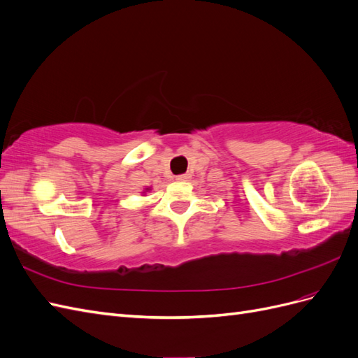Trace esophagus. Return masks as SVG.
Instances as JSON below:
<instances>
[{
  "label": "esophagus",
  "mask_w": 358,
  "mask_h": 358,
  "mask_svg": "<svg viewBox=\"0 0 358 358\" xmlns=\"http://www.w3.org/2000/svg\"><path fill=\"white\" fill-rule=\"evenodd\" d=\"M187 179H188V175H179V176H176L178 182H185Z\"/></svg>",
  "instance_id": "1"
}]
</instances>
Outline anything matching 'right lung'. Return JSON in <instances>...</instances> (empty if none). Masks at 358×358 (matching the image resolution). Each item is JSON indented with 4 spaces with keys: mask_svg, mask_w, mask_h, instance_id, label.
<instances>
[{
    "mask_svg": "<svg viewBox=\"0 0 358 358\" xmlns=\"http://www.w3.org/2000/svg\"><path fill=\"white\" fill-rule=\"evenodd\" d=\"M150 189H152V188L148 187V188H145V189H143V192H142V194H146V192H148V191H150Z\"/></svg>",
    "mask_w": 358,
    "mask_h": 358,
    "instance_id": "1",
    "label": "right lung"
}]
</instances>
